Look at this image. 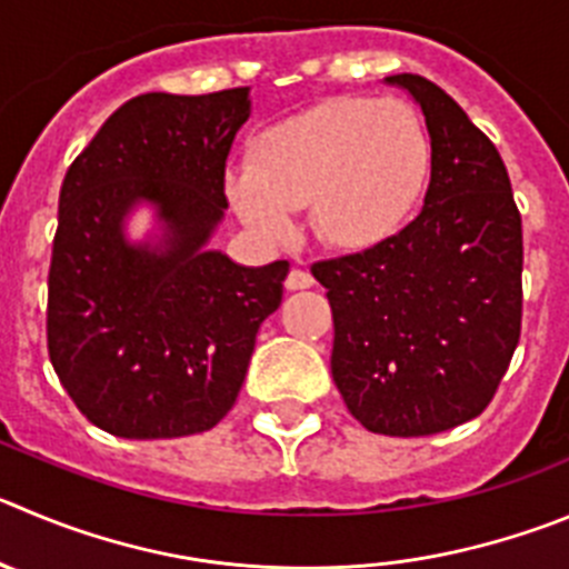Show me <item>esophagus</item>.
Here are the masks:
<instances>
[{
  "mask_svg": "<svg viewBox=\"0 0 569 569\" xmlns=\"http://www.w3.org/2000/svg\"><path fill=\"white\" fill-rule=\"evenodd\" d=\"M311 286H315V278H311V272H306V269H291V272L286 274V289L289 291L311 289Z\"/></svg>",
  "mask_w": 569,
  "mask_h": 569,
  "instance_id": "obj_1",
  "label": "esophagus"
}]
</instances>
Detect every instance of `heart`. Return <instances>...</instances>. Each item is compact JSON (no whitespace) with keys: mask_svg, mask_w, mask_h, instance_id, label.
Listing matches in <instances>:
<instances>
[{"mask_svg":"<svg viewBox=\"0 0 569 569\" xmlns=\"http://www.w3.org/2000/svg\"><path fill=\"white\" fill-rule=\"evenodd\" d=\"M429 140L401 100L331 98L254 134L247 162L227 168L224 188L243 224L286 238L309 207L311 232L333 249L385 241L421 196Z\"/></svg>","mask_w":569,"mask_h":569,"instance_id":"1","label":"heart"}]
</instances>
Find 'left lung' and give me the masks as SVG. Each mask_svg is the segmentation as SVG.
Here are the masks:
<instances>
[{"instance_id": "8db88e82", "label": "left lung", "mask_w": 569, "mask_h": 569, "mask_svg": "<svg viewBox=\"0 0 569 569\" xmlns=\"http://www.w3.org/2000/svg\"><path fill=\"white\" fill-rule=\"evenodd\" d=\"M427 117L432 179L418 219L376 247L317 260L333 315V385L365 429L446 432L480 416L522 331V216L506 162L421 76H390Z\"/></svg>"}]
</instances>
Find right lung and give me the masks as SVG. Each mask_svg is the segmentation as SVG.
<instances>
[{
	"label": "right lung",
	"instance_id": "add662e5",
	"mask_svg": "<svg viewBox=\"0 0 569 569\" xmlns=\"http://www.w3.org/2000/svg\"><path fill=\"white\" fill-rule=\"evenodd\" d=\"M249 89L137 94L69 164L47 278V350L78 410L117 438H182L236 405L289 260L249 269L204 249L224 216L227 153ZM146 200L166 249L131 248Z\"/></svg>",
	"mask_w": 569,
	"mask_h": 569
}]
</instances>
